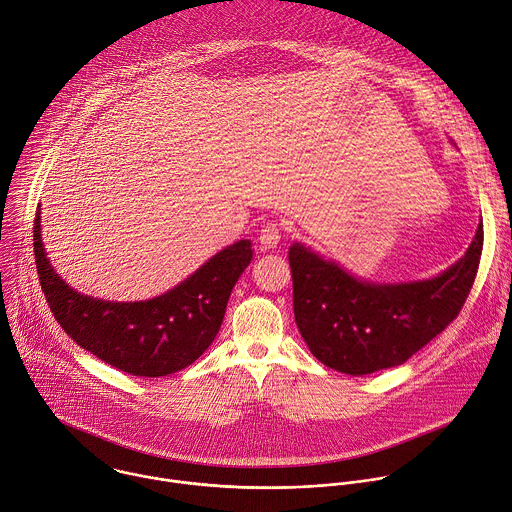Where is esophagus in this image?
<instances>
[{
  "instance_id": "34e87169",
  "label": "esophagus",
  "mask_w": 512,
  "mask_h": 512,
  "mask_svg": "<svg viewBox=\"0 0 512 512\" xmlns=\"http://www.w3.org/2000/svg\"><path fill=\"white\" fill-rule=\"evenodd\" d=\"M281 241V227L277 223H265L261 233H259V243L263 249H273Z\"/></svg>"
}]
</instances>
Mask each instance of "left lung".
<instances>
[{"label":"left lung","instance_id":"left-lung-1","mask_svg":"<svg viewBox=\"0 0 512 512\" xmlns=\"http://www.w3.org/2000/svg\"><path fill=\"white\" fill-rule=\"evenodd\" d=\"M482 239L480 223L458 263L434 279L398 285L360 281L293 243V313L309 352L350 376L404 364L458 317L478 271Z\"/></svg>","mask_w":512,"mask_h":512}]
</instances>
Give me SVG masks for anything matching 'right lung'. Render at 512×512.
I'll use <instances>...</instances> for the list:
<instances>
[{"label": "right lung", "instance_id": "add662e5", "mask_svg": "<svg viewBox=\"0 0 512 512\" xmlns=\"http://www.w3.org/2000/svg\"><path fill=\"white\" fill-rule=\"evenodd\" d=\"M34 219V255L46 301L62 329L112 368L160 378L191 366L211 344L229 295L253 259L251 241L229 245L170 291L134 303L102 301L70 289L52 269Z\"/></svg>", "mask_w": 512, "mask_h": 512}]
</instances>
